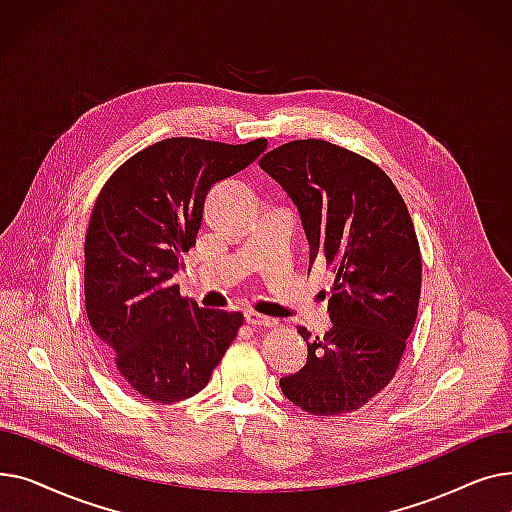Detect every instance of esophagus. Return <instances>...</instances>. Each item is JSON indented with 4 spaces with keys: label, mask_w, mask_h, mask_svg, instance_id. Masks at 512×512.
Wrapping results in <instances>:
<instances>
[{
    "label": "esophagus",
    "mask_w": 512,
    "mask_h": 512,
    "mask_svg": "<svg viewBox=\"0 0 512 512\" xmlns=\"http://www.w3.org/2000/svg\"><path fill=\"white\" fill-rule=\"evenodd\" d=\"M245 317H247V324L259 326V328H274V326L278 324V321H276L274 317H265V315L255 313V311H247Z\"/></svg>",
    "instance_id": "34e87169"
}]
</instances>
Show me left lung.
I'll list each match as a JSON object with an SVG mask.
<instances>
[{
	"instance_id": "left-lung-1",
	"label": "left lung",
	"mask_w": 512,
	"mask_h": 512,
	"mask_svg": "<svg viewBox=\"0 0 512 512\" xmlns=\"http://www.w3.org/2000/svg\"><path fill=\"white\" fill-rule=\"evenodd\" d=\"M259 166L299 209L311 265L334 267L332 328L313 338L307 363L280 388L311 415L363 407L394 378L413 332L421 294V253L409 209L384 170L328 141H292Z\"/></svg>"
}]
</instances>
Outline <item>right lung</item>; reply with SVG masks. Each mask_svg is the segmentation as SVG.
Returning a JSON list of instances; mask_svg holds the SVG:
<instances>
[{
    "label": "right lung",
    "instance_id": "obj_1",
    "mask_svg": "<svg viewBox=\"0 0 512 512\" xmlns=\"http://www.w3.org/2000/svg\"><path fill=\"white\" fill-rule=\"evenodd\" d=\"M267 141H159L110 176L85 238V307L120 380L153 402L201 392L242 313L180 297L174 276L195 245L209 188L245 170Z\"/></svg>",
    "mask_w": 512,
    "mask_h": 512
}]
</instances>
